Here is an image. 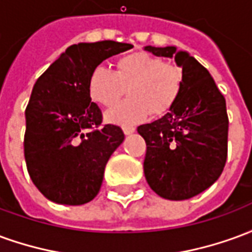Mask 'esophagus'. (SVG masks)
Listing matches in <instances>:
<instances>
[{
  "label": "esophagus",
  "mask_w": 252,
  "mask_h": 252,
  "mask_svg": "<svg viewBox=\"0 0 252 252\" xmlns=\"http://www.w3.org/2000/svg\"><path fill=\"white\" fill-rule=\"evenodd\" d=\"M136 131L133 126H123V132L126 133V135H131V133H133V132Z\"/></svg>",
  "instance_id": "esophagus-1"
}]
</instances>
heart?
<instances>
[{
  "label": "heart",
  "instance_id": "heart-1",
  "mask_svg": "<svg viewBox=\"0 0 252 252\" xmlns=\"http://www.w3.org/2000/svg\"><path fill=\"white\" fill-rule=\"evenodd\" d=\"M182 81L178 66L147 52H135L120 58L115 71L104 66L93 68L88 86L92 99L108 108L128 92L131 97L105 115L108 123L128 126L142 123L150 113H167L180 97Z\"/></svg>",
  "mask_w": 252,
  "mask_h": 252
}]
</instances>
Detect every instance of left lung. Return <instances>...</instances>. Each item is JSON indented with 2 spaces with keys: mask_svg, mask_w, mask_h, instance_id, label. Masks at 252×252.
Wrapping results in <instances>:
<instances>
[{
  "mask_svg": "<svg viewBox=\"0 0 252 252\" xmlns=\"http://www.w3.org/2000/svg\"><path fill=\"white\" fill-rule=\"evenodd\" d=\"M155 57L174 58L182 67V90L174 106L158 120L137 128L147 144L144 175L166 200H188L213 185L227 160L225 98L209 71L177 47L146 46Z\"/></svg>",
  "mask_w": 252,
  "mask_h": 252,
  "instance_id": "left-lung-1",
  "label": "left lung"
}]
</instances>
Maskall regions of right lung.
I'll use <instances>...</instances> for the list:
<instances>
[{"instance_id":"add662e5","label":"right lung","mask_w":252,"mask_h":252,"mask_svg":"<svg viewBox=\"0 0 252 252\" xmlns=\"http://www.w3.org/2000/svg\"><path fill=\"white\" fill-rule=\"evenodd\" d=\"M132 47L113 40L72 44L37 78L25 109L24 157L32 182L52 202L82 205L98 194L124 133L112 124L99 128L102 113L90 98L89 75Z\"/></svg>"}]
</instances>
